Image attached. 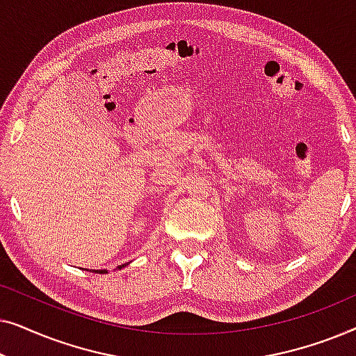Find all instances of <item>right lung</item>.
<instances>
[{
  "instance_id": "add662e5",
  "label": "right lung",
  "mask_w": 356,
  "mask_h": 356,
  "mask_svg": "<svg viewBox=\"0 0 356 356\" xmlns=\"http://www.w3.org/2000/svg\"><path fill=\"white\" fill-rule=\"evenodd\" d=\"M128 264H121V266H118L116 267V269H123V267H126ZM92 272H95V274H108V270L106 269H100V270H92Z\"/></svg>"
}]
</instances>
